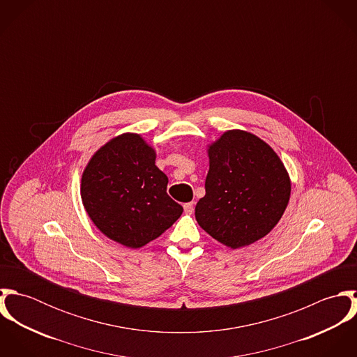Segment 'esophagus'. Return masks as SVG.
Returning a JSON list of instances; mask_svg holds the SVG:
<instances>
[{"mask_svg": "<svg viewBox=\"0 0 357 357\" xmlns=\"http://www.w3.org/2000/svg\"><path fill=\"white\" fill-rule=\"evenodd\" d=\"M184 213L185 214H192L194 213V204L192 202L184 204Z\"/></svg>", "mask_w": 357, "mask_h": 357, "instance_id": "esophagus-1", "label": "esophagus"}]
</instances>
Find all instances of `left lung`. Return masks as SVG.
Wrapping results in <instances>:
<instances>
[{"mask_svg": "<svg viewBox=\"0 0 357 357\" xmlns=\"http://www.w3.org/2000/svg\"><path fill=\"white\" fill-rule=\"evenodd\" d=\"M206 195L195 218L220 243L239 249L268 235L282 218L291 192L289 173L264 140L228 130L207 149Z\"/></svg>", "mask_w": 357, "mask_h": 357, "instance_id": "1", "label": "left lung"}]
</instances>
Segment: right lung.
<instances>
[{
    "instance_id": "obj_1",
    "label": "right lung",
    "mask_w": 357,
    "mask_h": 357,
    "mask_svg": "<svg viewBox=\"0 0 357 357\" xmlns=\"http://www.w3.org/2000/svg\"><path fill=\"white\" fill-rule=\"evenodd\" d=\"M155 158L140 135L123 133L99 149L82 173L88 215L107 238L130 249L160 236L183 213L167 195L169 180Z\"/></svg>"
}]
</instances>
